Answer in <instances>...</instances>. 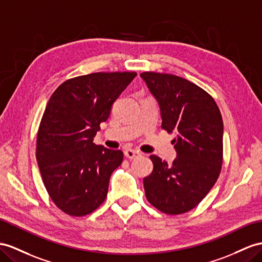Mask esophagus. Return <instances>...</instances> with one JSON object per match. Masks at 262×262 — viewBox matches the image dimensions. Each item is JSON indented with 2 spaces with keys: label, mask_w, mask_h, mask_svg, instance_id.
<instances>
[{
  "label": "esophagus",
  "mask_w": 262,
  "mask_h": 262,
  "mask_svg": "<svg viewBox=\"0 0 262 262\" xmlns=\"http://www.w3.org/2000/svg\"><path fill=\"white\" fill-rule=\"evenodd\" d=\"M124 154H125V156L127 158H129V159L135 158V157H137L139 155V152L137 150H135V149H126L124 151Z\"/></svg>",
  "instance_id": "obj_1"
}]
</instances>
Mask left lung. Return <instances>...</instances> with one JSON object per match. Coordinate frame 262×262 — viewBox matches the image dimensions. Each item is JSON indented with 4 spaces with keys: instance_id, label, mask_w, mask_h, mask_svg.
<instances>
[{
    "instance_id": "8db88e82",
    "label": "left lung",
    "mask_w": 262,
    "mask_h": 262,
    "mask_svg": "<svg viewBox=\"0 0 262 262\" xmlns=\"http://www.w3.org/2000/svg\"><path fill=\"white\" fill-rule=\"evenodd\" d=\"M140 77L158 102L162 128L177 134L172 164L150 156L154 169L144 178L146 198L165 213H184L206 197L219 177L223 117L214 99L189 80L155 72H144Z\"/></svg>"
}]
</instances>
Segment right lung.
Listing matches in <instances>:
<instances>
[{"label": "right lung", "instance_id": "add662e5", "mask_svg": "<svg viewBox=\"0 0 262 262\" xmlns=\"http://www.w3.org/2000/svg\"><path fill=\"white\" fill-rule=\"evenodd\" d=\"M135 72L93 73L67 79L52 94L37 132L36 160L46 190L59 209L86 216L104 203L123 151L93 143L113 103Z\"/></svg>", "mask_w": 262, "mask_h": 262}]
</instances>
